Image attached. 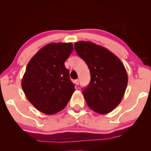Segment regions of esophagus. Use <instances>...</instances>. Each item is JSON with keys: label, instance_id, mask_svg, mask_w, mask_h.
I'll use <instances>...</instances> for the list:
<instances>
[{"label": "esophagus", "instance_id": "obj_1", "mask_svg": "<svg viewBox=\"0 0 151 151\" xmlns=\"http://www.w3.org/2000/svg\"><path fill=\"white\" fill-rule=\"evenodd\" d=\"M74 83H75L76 85H78V84H79V80H76L75 81H74Z\"/></svg>", "mask_w": 151, "mask_h": 151}]
</instances>
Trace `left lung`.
Here are the masks:
<instances>
[{"label":"left lung","mask_w":151,"mask_h":151,"mask_svg":"<svg viewBox=\"0 0 151 151\" xmlns=\"http://www.w3.org/2000/svg\"><path fill=\"white\" fill-rule=\"evenodd\" d=\"M74 48L90 71L91 82L82 91L86 104L100 114L110 113L120 103L127 86L123 63L108 49L91 42L79 41Z\"/></svg>","instance_id":"8db88e82"}]
</instances>
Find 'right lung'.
<instances>
[{
  "label": "right lung",
  "mask_w": 151,
  "mask_h": 151,
  "mask_svg": "<svg viewBox=\"0 0 151 151\" xmlns=\"http://www.w3.org/2000/svg\"><path fill=\"white\" fill-rule=\"evenodd\" d=\"M73 49L71 42L49 43L30 60L21 85L27 100L47 115L55 114L67 106L75 91L65 66Z\"/></svg>",
  "instance_id": "obj_1"
}]
</instances>
